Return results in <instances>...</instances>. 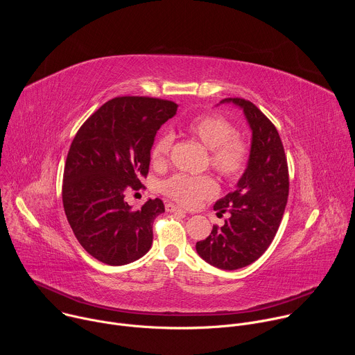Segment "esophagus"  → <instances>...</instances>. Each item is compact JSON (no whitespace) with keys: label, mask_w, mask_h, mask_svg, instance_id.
<instances>
[{"label":"esophagus","mask_w":355,"mask_h":355,"mask_svg":"<svg viewBox=\"0 0 355 355\" xmlns=\"http://www.w3.org/2000/svg\"><path fill=\"white\" fill-rule=\"evenodd\" d=\"M166 211H167V212H180V214H182V215L187 214L184 209H181V208H178L177 205L171 204V202H168V204H166Z\"/></svg>","instance_id":"1"}]
</instances>
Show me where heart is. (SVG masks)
I'll list each match as a JSON object with an SVG mask.
<instances>
[{
    "label": "heart",
    "instance_id": "1",
    "mask_svg": "<svg viewBox=\"0 0 355 355\" xmlns=\"http://www.w3.org/2000/svg\"><path fill=\"white\" fill-rule=\"evenodd\" d=\"M185 130L211 150L209 164L223 180L234 181L243 175L250 159V147L229 119L218 114H204L188 121ZM173 143L174 135L170 132L157 136L151 147L155 164L162 166L168 160ZM160 189L178 204L193 207L199 200L214 196L218 192V184L209 175L175 174L163 181Z\"/></svg>",
    "mask_w": 355,
    "mask_h": 355
}]
</instances>
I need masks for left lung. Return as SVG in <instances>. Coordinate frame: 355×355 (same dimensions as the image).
Masks as SVG:
<instances>
[{
    "instance_id": "1",
    "label": "left lung",
    "mask_w": 355,
    "mask_h": 355,
    "mask_svg": "<svg viewBox=\"0 0 355 355\" xmlns=\"http://www.w3.org/2000/svg\"><path fill=\"white\" fill-rule=\"evenodd\" d=\"M240 107L252 132L250 159L236 189L214 205L218 215L230 218L222 227L196 243V252L214 267L239 270L260 259L279 227L289 193L288 163L281 137L272 122L252 103L225 98Z\"/></svg>"
}]
</instances>
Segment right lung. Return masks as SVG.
<instances>
[{
	"label": "right lung",
	"mask_w": 355,
	"mask_h": 355,
	"mask_svg": "<svg viewBox=\"0 0 355 355\" xmlns=\"http://www.w3.org/2000/svg\"><path fill=\"white\" fill-rule=\"evenodd\" d=\"M177 108L167 99L118 96L95 111L73 139L63 207L78 243L98 261L125 266L150 250L163 200L148 199L135 211L125 192L141 188L155 136Z\"/></svg>",
	"instance_id": "right-lung-1"
}]
</instances>
